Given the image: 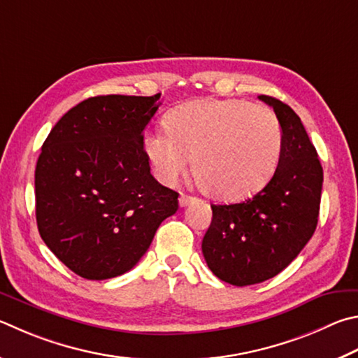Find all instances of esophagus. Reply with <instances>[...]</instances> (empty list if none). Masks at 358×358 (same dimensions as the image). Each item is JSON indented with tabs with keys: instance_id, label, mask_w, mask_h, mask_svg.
Instances as JSON below:
<instances>
[{
	"instance_id": "1",
	"label": "esophagus",
	"mask_w": 358,
	"mask_h": 358,
	"mask_svg": "<svg viewBox=\"0 0 358 358\" xmlns=\"http://www.w3.org/2000/svg\"><path fill=\"white\" fill-rule=\"evenodd\" d=\"M192 201H196V197L187 196V194H180V199H178L180 206H187L189 203H192Z\"/></svg>"
}]
</instances>
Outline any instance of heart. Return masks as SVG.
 Segmentation results:
<instances>
[{
	"label": "heart",
	"mask_w": 358,
	"mask_h": 358,
	"mask_svg": "<svg viewBox=\"0 0 358 358\" xmlns=\"http://www.w3.org/2000/svg\"><path fill=\"white\" fill-rule=\"evenodd\" d=\"M161 134L147 136L144 150L166 183L191 158L192 173L206 196L235 201L271 180L282 152V129L271 109L243 100H191L171 109Z\"/></svg>",
	"instance_id": "1"
}]
</instances>
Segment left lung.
<instances>
[{"label": "left lung", "mask_w": 358, "mask_h": 358, "mask_svg": "<svg viewBox=\"0 0 358 358\" xmlns=\"http://www.w3.org/2000/svg\"><path fill=\"white\" fill-rule=\"evenodd\" d=\"M282 127L274 177L243 203L211 205L213 220L201 241L208 268L235 287L275 277L313 236L322 189V166L299 115L280 100L259 95Z\"/></svg>", "instance_id": "obj_1"}]
</instances>
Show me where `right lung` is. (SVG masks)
Instances as JSON below:
<instances>
[{"mask_svg":"<svg viewBox=\"0 0 358 358\" xmlns=\"http://www.w3.org/2000/svg\"><path fill=\"white\" fill-rule=\"evenodd\" d=\"M159 96L84 100L42 145L34 181L38 233L87 280L133 269L162 220L178 210V192L153 178L144 150V129Z\"/></svg>","mask_w":358,"mask_h":358,"instance_id":"obj_1","label":"right lung"}]
</instances>
